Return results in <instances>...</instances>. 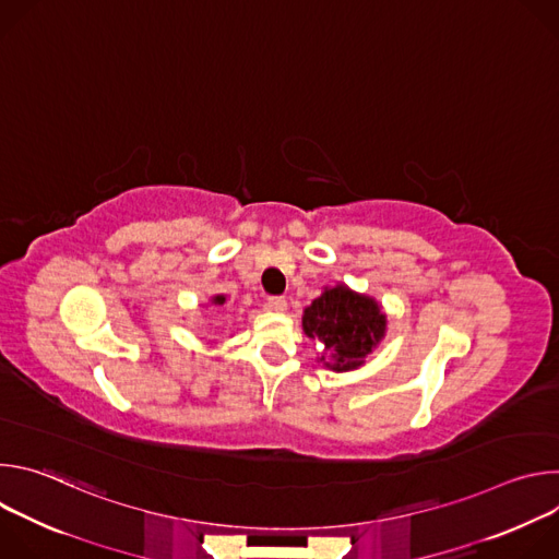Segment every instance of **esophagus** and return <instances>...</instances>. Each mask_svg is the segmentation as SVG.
I'll return each mask as SVG.
<instances>
[{
  "label": "esophagus",
  "mask_w": 559,
  "mask_h": 559,
  "mask_svg": "<svg viewBox=\"0 0 559 559\" xmlns=\"http://www.w3.org/2000/svg\"><path fill=\"white\" fill-rule=\"evenodd\" d=\"M267 309L276 311V313H283L287 309V300L283 296H270L267 298Z\"/></svg>",
  "instance_id": "esophagus-1"
}]
</instances>
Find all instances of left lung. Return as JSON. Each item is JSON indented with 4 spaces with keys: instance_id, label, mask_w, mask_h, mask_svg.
<instances>
[{
    "instance_id": "8db88e82",
    "label": "left lung",
    "mask_w": 559,
    "mask_h": 559,
    "mask_svg": "<svg viewBox=\"0 0 559 559\" xmlns=\"http://www.w3.org/2000/svg\"><path fill=\"white\" fill-rule=\"evenodd\" d=\"M302 332L323 345L316 360L343 373L365 365V358L386 334V313L382 305L345 283L323 287L321 296L302 309Z\"/></svg>"
}]
</instances>
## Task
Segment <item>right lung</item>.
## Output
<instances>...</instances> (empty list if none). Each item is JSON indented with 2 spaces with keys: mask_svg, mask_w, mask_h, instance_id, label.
I'll list each match as a JSON object with an SVG mask.
<instances>
[{
  "mask_svg": "<svg viewBox=\"0 0 559 559\" xmlns=\"http://www.w3.org/2000/svg\"><path fill=\"white\" fill-rule=\"evenodd\" d=\"M223 305H227V294H214L205 302V307H223Z\"/></svg>",
  "mask_w": 559,
  "mask_h": 559,
  "instance_id": "right-lung-1",
  "label": "right lung"
}]
</instances>
